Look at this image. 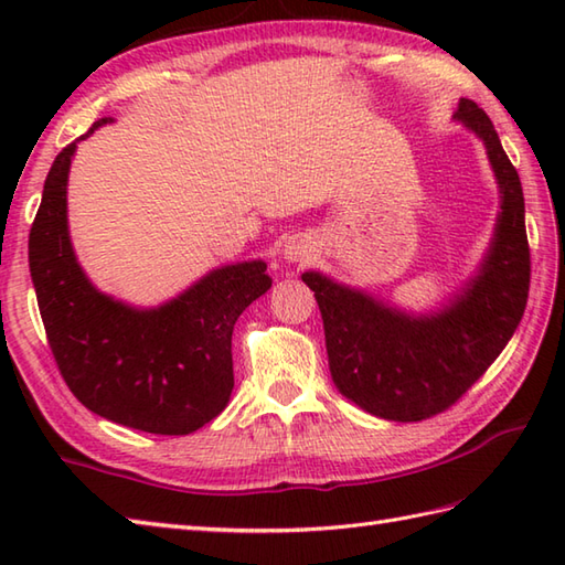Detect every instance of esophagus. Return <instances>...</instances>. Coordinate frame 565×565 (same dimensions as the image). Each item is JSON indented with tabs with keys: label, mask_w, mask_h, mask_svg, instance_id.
<instances>
[{
	"label": "esophagus",
	"mask_w": 565,
	"mask_h": 565,
	"mask_svg": "<svg viewBox=\"0 0 565 565\" xmlns=\"http://www.w3.org/2000/svg\"><path fill=\"white\" fill-rule=\"evenodd\" d=\"M310 252H313V245L308 243L303 237H291L289 243L284 245L281 249V257L286 264H301L310 257Z\"/></svg>",
	"instance_id": "1"
}]
</instances>
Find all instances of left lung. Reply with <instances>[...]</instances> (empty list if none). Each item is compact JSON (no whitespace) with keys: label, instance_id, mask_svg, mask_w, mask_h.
<instances>
[{"label":"left lung","instance_id":"left-lung-1","mask_svg":"<svg viewBox=\"0 0 565 565\" xmlns=\"http://www.w3.org/2000/svg\"><path fill=\"white\" fill-rule=\"evenodd\" d=\"M454 121L483 142L500 194L493 237L459 289L417 313L322 271L301 274L316 291L334 386L393 423H417L459 401L505 350L530 294L520 174L478 104L461 99Z\"/></svg>","mask_w":565,"mask_h":565}]
</instances>
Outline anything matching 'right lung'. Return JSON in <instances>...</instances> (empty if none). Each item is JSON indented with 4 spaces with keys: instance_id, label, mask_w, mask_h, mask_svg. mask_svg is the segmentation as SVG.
Listing matches in <instances>:
<instances>
[{
    "instance_id": "1",
    "label": "right lung",
    "mask_w": 565,
    "mask_h": 565,
    "mask_svg": "<svg viewBox=\"0 0 565 565\" xmlns=\"http://www.w3.org/2000/svg\"><path fill=\"white\" fill-rule=\"evenodd\" d=\"M57 154L29 235V267L47 342L70 391L104 419L150 435H189L225 411L235 386L231 340L239 313L271 289L267 262L221 264L160 306L99 291L67 223L77 142Z\"/></svg>"
}]
</instances>
